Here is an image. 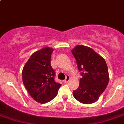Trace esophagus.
Wrapping results in <instances>:
<instances>
[{
	"instance_id": "esophagus-1",
	"label": "esophagus",
	"mask_w": 124,
	"mask_h": 124,
	"mask_svg": "<svg viewBox=\"0 0 124 124\" xmlns=\"http://www.w3.org/2000/svg\"><path fill=\"white\" fill-rule=\"evenodd\" d=\"M69 80H70V76H69V75H67V76H66V78H65V80H64V83H67L69 81Z\"/></svg>"
}]
</instances>
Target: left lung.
<instances>
[{"instance_id":"obj_1","label":"left lung","mask_w":124,"mask_h":124,"mask_svg":"<svg viewBox=\"0 0 124 124\" xmlns=\"http://www.w3.org/2000/svg\"><path fill=\"white\" fill-rule=\"evenodd\" d=\"M82 78L79 86L73 92L74 98L84 104L96 102L109 82L106 62L91 48L77 46L71 50Z\"/></svg>"}]
</instances>
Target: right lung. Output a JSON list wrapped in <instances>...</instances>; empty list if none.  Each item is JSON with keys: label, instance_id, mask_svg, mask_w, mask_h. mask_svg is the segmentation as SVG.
<instances>
[{"label": "right lung", "instance_id": "obj_1", "mask_svg": "<svg viewBox=\"0 0 124 124\" xmlns=\"http://www.w3.org/2000/svg\"><path fill=\"white\" fill-rule=\"evenodd\" d=\"M51 48L45 47L34 53L22 70V80L31 96L41 103L54 99L62 85L54 80L55 73L51 65Z\"/></svg>", "mask_w": 124, "mask_h": 124}]
</instances>
